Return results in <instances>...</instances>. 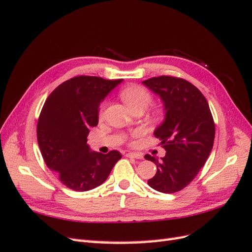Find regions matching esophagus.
Instances as JSON below:
<instances>
[{
    "mask_svg": "<svg viewBox=\"0 0 252 252\" xmlns=\"http://www.w3.org/2000/svg\"><path fill=\"white\" fill-rule=\"evenodd\" d=\"M126 156L129 157V158H136V159H142L143 158L142 155L137 154V153H127Z\"/></svg>",
    "mask_w": 252,
    "mask_h": 252,
    "instance_id": "obj_1",
    "label": "esophagus"
}]
</instances>
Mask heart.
<instances>
[{
	"label": "heart",
	"mask_w": 252,
	"mask_h": 252,
	"mask_svg": "<svg viewBox=\"0 0 252 252\" xmlns=\"http://www.w3.org/2000/svg\"><path fill=\"white\" fill-rule=\"evenodd\" d=\"M120 97L131 111H144L152 103L151 93L141 85H129V87L125 88L120 92ZM104 107L105 105H101L100 107V117L104 115Z\"/></svg>",
	"instance_id": "obj_1"
}]
</instances>
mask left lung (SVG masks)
Here are the masks:
<instances>
[{"instance_id": "8db88e82", "label": "left lung", "mask_w": 252, "mask_h": 252, "mask_svg": "<svg viewBox=\"0 0 252 252\" xmlns=\"http://www.w3.org/2000/svg\"><path fill=\"white\" fill-rule=\"evenodd\" d=\"M163 103L164 120L154 135L165 149L160 160L145 155L157 165L148 180L152 189L164 194L183 189L206 163L215 142L216 126L205 96L181 78L161 76L143 81Z\"/></svg>"}]
</instances>
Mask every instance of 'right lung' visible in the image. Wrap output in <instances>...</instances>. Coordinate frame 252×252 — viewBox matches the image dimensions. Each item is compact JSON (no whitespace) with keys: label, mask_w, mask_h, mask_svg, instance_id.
<instances>
[{"label":"right lung","mask_w":252,"mask_h":252,"mask_svg":"<svg viewBox=\"0 0 252 252\" xmlns=\"http://www.w3.org/2000/svg\"><path fill=\"white\" fill-rule=\"evenodd\" d=\"M122 80L79 76L53 91L36 126L37 143L49 169L68 189L87 191L103 184L121 154L92 152L90 129L98 123L99 105Z\"/></svg>","instance_id":"add662e5"}]
</instances>
